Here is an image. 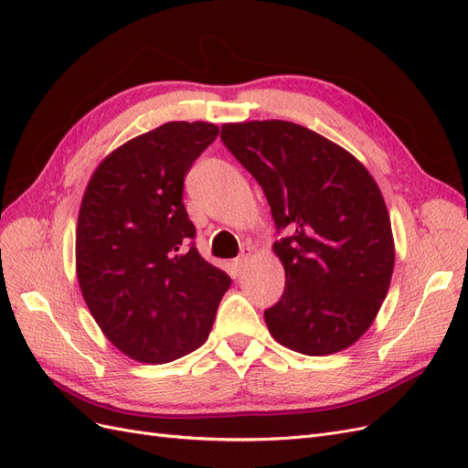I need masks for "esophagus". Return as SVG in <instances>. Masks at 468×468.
Returning a JSON list of instances; mask_svg holds the SVG:
<instances>
[{
  "label": "esophagus",
  "instance_id": "esophagus-1",
  "mask_svg": "<svg viewBox=\"0 0 468 468\" xmlns=\"http://www.w3.org/2000/svg\"><path fill=\"white\" fill-rule=\"evenodd\" d=\"M246 263H248V256H246V253H244L242 258L234 260V261H232V269H234V273H239V271H242V269L246 267Z\"/></svg>",
  "mask_w": 468,
  "mask_h": 468
}]
</instances>
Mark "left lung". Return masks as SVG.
Masks as SVG:
<instances>
[{"mask_svg": "<svg viewBox=\"0 0 468 468\" xmlns=\"http://www.w3.org/2000/svg\"><path fill=\"white\" fill-rule=\"evenodd\" d=\"M234 158L261 186L285 267V292L267 330L304 356H330L371 328L388 292L394 238L382 193L346 148L289 121L226 122Z\"/></svg>", "mask_w": 468, "mask_h": 468, "instance_id": "obj_1", "label": "left lung"}]
</instances>
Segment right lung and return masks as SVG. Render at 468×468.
Masks as SVG:
<instances>
[{
  "label": "right lung",
  "mask_w": 468,
  "mask_h": 468,
  "mask_svg": "<svg viewBox=\"0 0 468 468\" xmlns=\"http://www.w3.org/2000/svg\"><path fill=\"white\" fill-rule=\"evenodd\" d=\"M218 136L172 121L134 136L95 167L80 205L76 275L105 337L140 363L201 347L232 279L195 248L183 177Z\"/></svg>",
  "instance_id": "obj_1"
}]
</instances>
